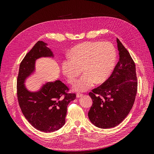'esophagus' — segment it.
Segmentation results:
<instances>
[{"mask_svg":"<svg viewBox=\"0 0 154 154\" xmlns=\"http://www.w3.org/2000/svg\"><path fill=\"white\" fill-rule=\"evenodd\" d=\"M83 96V94H81V93H77L76 94V97H82Z\"/></svg>","mask_w":154,"mask_h":154,"instance_id":"1","label":"esophagus"}]
</instances>
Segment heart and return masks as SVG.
Masks as SVG:
<instances>
[{
	"label": "heart",
	"instance_id": "b5f03b06",
	"mask_svg": "<svg viewBox=\"0 0 154 154\" xmlns=\"http://www.w3.org/2000/svg\"><path fill=\"white\" fill-rule=\"evenodd\" d=\"M68 56L62 62V72L71 84L82 71L84 72L73 85L74 91L83 92L108 79L114 66L116 51L109 42H86L74 46Z\"/></svg>",
	"mask_w": 154,
	"mask_h": 154
}]
</instances>
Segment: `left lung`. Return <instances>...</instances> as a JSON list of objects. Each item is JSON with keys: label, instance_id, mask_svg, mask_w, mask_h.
I'll use <instances>...</instances> for the list:
<instances>
[{"label": "left lung", "instance_id": "1", "mask_svg": "<svg viewBox=\"0 0 154 154\" xmlns=\"http://www.w3.org/2000/svg\"><path fill=\"white\" fill-rule=\"evenodd\" d=\"M116 40L118 62L103 84L88 93L92 100L88 118L101 128H112L123 122L132 108L137 91L135 63L119 40Z\"/></svg>", "mask_w": 154, "mask_h": 154}]
</instances>
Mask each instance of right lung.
<instances>
[{
    "mask_svg": "<svg viewBox=\"0 0 154 154\" xmlns=\"http://www.w3.org/2000/svg\"><path fill=\"white\" fill-rule=\"evenodd\" d=\"M53 57L52 51L42 41L37 42L20 64L17 77V99L22 114L36 129L53 132L66 123L67 105L75 100L76 94L69 93V88L60 80L48 82L35 92L27 91L25 79L34 71L36 59Z\"/></svg>",
    "mask_w": 154,
    "mask_h": 154,
    "instance_id": "obj_1",
    "label": "right lung"
}]
</instances>
